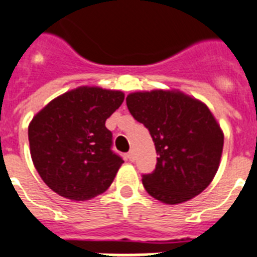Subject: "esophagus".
<instances>
[{"mask_svg": "<svg viewBox=\"0 0 257 257\" xmlns=\"http://www.w3.org/2000/svg\"><path fill=\"white\" fill-rule=\"evenodd\" d=\"M127 157H128L130 161H134L135 160V153H134V151H130V152L127 153Z\"/></svg>", "mask_w": 257, "mask_h": 257, "instance_id": "34e87169", "label": "esophagus"}]
</instances>
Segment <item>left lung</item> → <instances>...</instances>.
I'll list each match as a JSON object with an SVG mask.
<instances>
[{
	"instance_id": "1",
	"label": "left lung",
	"mask_w": 257,
	"mask_h": 257,
	"mask_svg": "<svg viewBox=\"0 0 257 257\" xmlns=\"http://www.w3.org/2000/svg\"><path fill=\"white\" fill-rule=\"evenodd\" d=\"M126 104L148 128L159 156L155 170L142 178L146 191L165 204L203 192L216 175L223 148L222 130L207 105L164 89L130 93Z\"/></svg>"
}]
</instances>
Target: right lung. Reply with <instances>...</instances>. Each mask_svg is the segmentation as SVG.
Returning a JSON list of instances; mask_svg holds the SVG:
<instances>
[{
  "mask_svg": "<svg viewBox=\"0 0 257 257\" xmlns=\"http://www.w3.org/2000/svg\"><path fill=\"white\" fill-rule=\"evenodd\" d=\"M123 100L120 91L79 87L35 115L28 126L31 157L48 187L75 201L106 191L123 160L111 151L105 120Z\"/></svg>",
  "mask_w": 257,
  "mask_h": 257,
  "instance_id": "obj_1",
  "label": "right lung"
}]
</instances>
